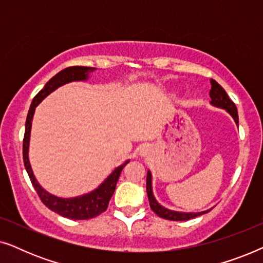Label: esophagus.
<instances>
[{"label": "esophagus", "instance_id": "34e87169", "mask_svg": "<svg viewBox=\"0 0 263 263\" xmlns=\"http://www.w3.org/2000/svg\"><path fill=\"white\" fill-rule=\"evenodd\" d=\"M139 153H140V156H142V157H146L147 154H149V148L148 147H141V148H140V151H139Z\"/></svg>", "mask_w": 263, "mask_h": 263}]
</instances>
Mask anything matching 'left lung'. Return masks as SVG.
I'll list each match as a JSON object with an SVG mask.
<instances>
[{"label":"left lung","instance_id":"8db88e82","mask_svg":"<svg viewBox=\"0 0 263 263\" xmlns=\"http://www.w3.org/2000/svg\"><path fill=\"white\" fill-rule=\"evenodd\" d=\"M211 91H210V97H211V104L212 105L220 107V109H224L228 111V112L231 115L235 120L236 124L238 125V111H237V107L235 103L230 99L228 93L225 92V89L221 87L220 85L218 84L217 81L212 79L211 80ZM146 189H147V195H148L149 200V206L151 210H152L154 213H156L158 217L167 219V220H174V221H183V220H189V219H193L195 217H199V215H202L204 213H208L211 210L199 212V213H184V212H176L167 210L161 206V204L158 203L156 197L153 195L152 192V175H151V171L147 172V182H146Z\"/></svg>","mask_w":263,"mask_h":263}]
</instances>
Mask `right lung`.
<instances>
[{
    "mask_svg": "<svg viewBox=\"0 0 263 263\" xmlns=\"http://www.w3.org/2000/svg\"><path fill=\"white\" fill-rule=\"evenodd\" d=\"M96 70V68L92 67H81V66H74L68 67L66 69L61 70L57 73L55 77L50 79L46 82L44 88L38 92V95L34 97L32 100V104L28 110L26 124H25V135H24V143H23V156H24V164L25 168H26L28 176L32 182V185L34 186L35 192H37L38 196L41 197L42 202L45 204L49 210H51L55 213L62 215L64 218L74 219V220H86V219L95 218L104 211H106L107 204L111 196L114 195L115 189H116V184L118 178L123 167L129 163V160L125 161L124 164L120 165V166L115 168L111 174L107 176V178L100 184L98 188H96L93 192L84 194L81 196L70 197V199H62V197H57L55 195H51L46 190H44L41 186V184L35 179L33 171H32L30 160H28V146H30V134H31V127H32V118H33L34 110L39 103L49 96L50 93L59 88L60 86L66 85L68 82L71 81H84L88 79V74L91 71Z\"/></svg>",
    "mask_w": 263,
    "mask_h": 263,
    "instance_id": "add662e5",
    "label": "right lung"
}]
</instances>
